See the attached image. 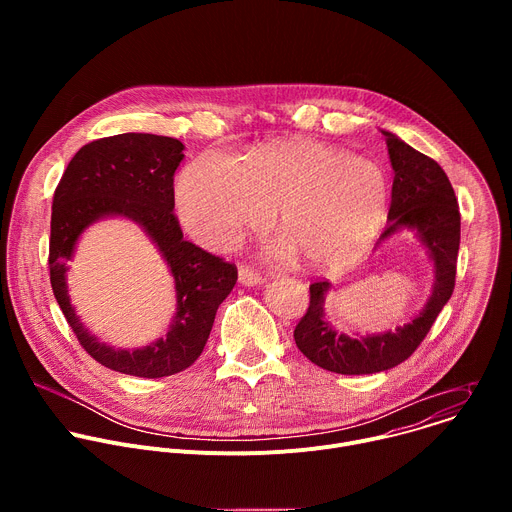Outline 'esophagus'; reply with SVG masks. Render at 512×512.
Wrapping results in <instances>:
<instances>
[{
	"instance_id": "obj_1",
	"label": "esophagus",
	"mask_w": 512,
	"mask_h": 512,
	"mask_svg": "<svg viewBox=\"0 0 512 512\" xmlns=\"http://www.w3.org/2000/svg\"><path fill=\"white\" fill-rule=\"evenodd\" d=\"M239 281L243 285H257V283L263 281V275L259 271H255L253 267H249V265H241L239 267Z\"/></svg>"
}]
</instances>
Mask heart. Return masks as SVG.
<instances>
[{"label":"heart","mask_w":512,"mask_h":512,"mask_svg":"<svg viewBox=\"0 0 512 512\" xmlns=\"http://www.w3.org/2000/svg\"><path fill=\"white\" fill-rule=\"evenodd\" d=\"M389 198L379 164L312 139L265 143L241 160L206 152L176 188L182 223L202 245H235L245 231L263 229L275 208L283 235L271 251L298 253L316 269H340L367 253L387 221Z\"/></svg>","instance_id":"obj_1"}]
</instances>
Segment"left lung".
<instances>
[{
    "mask_svg": "<svg viewBox=\"0 0 512 512\" xmlns=\"http://www.w3.org/2000/svg\"><path fill=\"white\" fill-rule=\"evenodd\" d=\"M391 166L395 170L389 229L381 239L401 227L417 231L435 269L433 294L423 312L395 332L352 338L336 332L324 316L328 281L310 285V306L294 330L298 348L318 367L338 375H373L389 371L407 360L427 336L435 318L452 298L460 249V208L454 188L435 160L413 150L391 131H383Z\"/></svg>",
    "mask_w": 512,
    "mask_h": 512,
    "instance_id": "1",
    "label": "left lung"
}]
</instances>
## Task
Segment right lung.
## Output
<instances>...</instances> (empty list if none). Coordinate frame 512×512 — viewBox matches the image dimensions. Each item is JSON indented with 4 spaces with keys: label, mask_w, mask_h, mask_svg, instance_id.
<instances>
[{
    "label": "right lung",
    "mask_w": 512,
    "mask_h": 512,
    "mask_svg": "<svg viewBox=\"0 0 512 512\" xmlns=\"http://www.w3.org/2000/svg\"><path fill=\"white\" fill-rule=\"evenodd\" d=\"M182 150V141L152 133L101 137L75 154L54 190L48 249L54 298L81 346L103 367L123 375L160 379L188 369L204 350L218 306L237 283V267L184 241L172 212ZM111 213L127 215L146 229L177 281L179 312L167 338L137 351L99 343L67 300L63 273L76 239L91 222Z\"/></svg>",
    "instance_id": "add662e5"
}]
</instances>
